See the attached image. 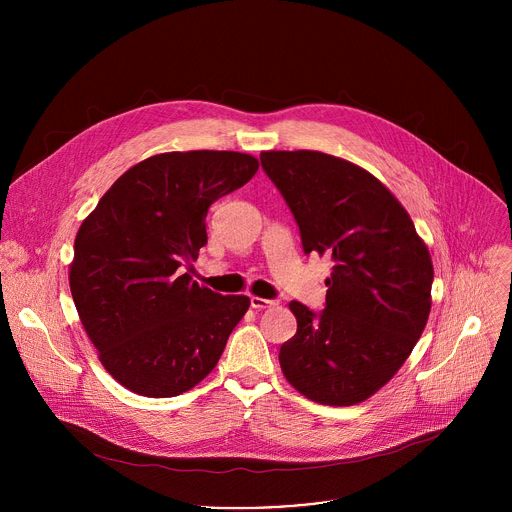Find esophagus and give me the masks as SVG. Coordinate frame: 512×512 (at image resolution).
<instances>
[{
	"instance_id": "obj_1",
	"label": "esophagus",
	"mask_w": 512,
	"mask_h": 512,
	"mask_svg": "<svg viewBox=\"0 0 512 512\" xmlns=\"http://www.w3.org/2000/svg\"><path fill=\"white\" fill-rule=\"evenodd\" d=\"M275 306L273 300H265V298H259V296H251V308L255 310H265V308H271Z\"/></svg>"
}]
</instances>
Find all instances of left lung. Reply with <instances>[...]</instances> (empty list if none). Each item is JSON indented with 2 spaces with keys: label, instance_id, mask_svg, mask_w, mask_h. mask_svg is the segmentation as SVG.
Segmentation results:
<instances>
[{
  "label": "left lung",
  "instance_id": "left-lung-1",
  "mask_svg": "<svg viewBox=\"0 0 512 512\" xmlns=\"http://www.w3.org/2000/svg\"><path fill=\"white\" fill-rule=\"evenodd\" d=\"M261 166L300 227L304 253L332 259L326 308L289 302L281 344L289 385L322 405H356L387 385L431 310L433 265L411 216L360 166L322 152H261Z\"/></svg>",
  "mask_w": 512,
  "mask_h": 512
}]
</instances>
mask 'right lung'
Returning a JSON list of instances; mask_svg holds the SVG:
<instances>
[{"instance_id": "add662e5", "label": "right lung", "mask_w": 512, "mask_h": 512, "mask_svg": "<svg viewBox=\"0 0 512 512\" xmlns=\"http://www.w3.org/2000/svg\"><path fill=\"white\" fill-rule=\"evenodd\" d=\"M257 158L168 152L129 168L85 218L68 281L107 373L143 397H176L221 358L247 296H221L180 273L206 245L214 200L247 184Z\"/></svg>"}]
</instances>
